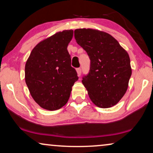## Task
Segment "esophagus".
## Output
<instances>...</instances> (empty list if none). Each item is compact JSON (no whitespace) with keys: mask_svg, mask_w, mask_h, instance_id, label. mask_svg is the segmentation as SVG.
Here are the masks:
<instances>
[{"mask_svg":"<svg viewBox=\"0 0 153 153\" xmlns=\"http://www.w3.org/2000/svg\"><path fill=\"white\" fill-rule=\"evenodd\" d=\"M76 72H77V75H78V76H80L81 74V69L80 68H77L76 69Z\"/></svg>","mask_w":153,"mask_h":153,"instance_id":"esophagus-1","label":"esophagus"}]
</instances>
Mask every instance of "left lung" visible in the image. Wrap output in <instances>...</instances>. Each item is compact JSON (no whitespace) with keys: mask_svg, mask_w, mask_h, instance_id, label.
<instances>
[{"mask_svg":"<svg viewBox=\"0 0 153 153\" xmlns=\"http://www.w3.org/2000/svg\"><path fill=\"white\" fill-rule=\"evenodd\" d=\"M74 37L91 60L89 72L83 76L82 83L91 101L100 108L116 105L126 93L131 75L127 52L102 31L76 29Z\"/></svg>","mask_w":153,"mask_h":153,"instance_id":"8db88e82","label":"left lung"}]
</instances>
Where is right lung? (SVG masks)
Listing matches in <instances>:
<instances>
[{"mask_svg": "<svg viewBox=\"0 0 153 153\" xmlns=\"http://www.w3.org/2000/svg\"><path fill=\"white\" fill-rule=\"evenodd\" d=\"M72 37V30L56 33L37 44L26 61V83L33 100L45 109L65 105L79 79L67 49Z\"/></svg>", "mask_w": 153, "mask_h": 153, "instance_id": "1", "label": "right lung"}]
</instances>
